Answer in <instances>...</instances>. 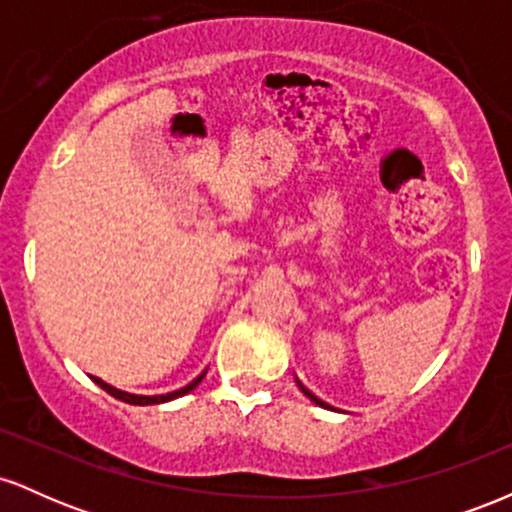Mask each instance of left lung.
Wrapping results in <instances>:
<instances>
[{
	"mask_svg": "<svg viewBox=\"0 0 512 512\" xmlns=\"http://www.w3.org/2000/svg\"><path fill=\"white\" fill-rule=\"evenodd\" d=\"M301 390H303V392H305V395H308L310 399H313V402H317V399H315L313 395H310V392H308V390H305V387H303V385H301ZM317 404H322V402H317Z\"/></svg>",
	"mask_w": 512,
	"mask_h": 512,
	"instance_id": "obj_1",
	"label": "left lung"
}]
</instances>
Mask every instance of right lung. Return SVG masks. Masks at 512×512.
Here are the masks:
<instances>
[{
    "mask_svg": "<svg viewBox=\"0 0 512 512\" xmlns=\"http://www.w3.org/2000/svg\"><path fill=\"white\" fill-rule=\"evenodd\" d=\"M207 373H202V375H197L195 380H192L190 385H185V387H180V390H175V392H168V395H154V397H142V395H129V392H122V390H115L113 385H108V383H103L101 378H93V383H98L103 387L105 392H108V395H113L115 399H120V402H127V404H163V402H170V399H178V397H182V395H187V392H192L195 390V387L202 383V378Z\"/></svg>",
    "mask_w": 512,
    "mask_h": 512,
    "instance_id": "add662e5",
    "label": "right lung"
}]
</instances>
